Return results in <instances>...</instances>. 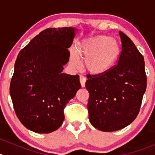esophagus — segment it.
Returning <instances> with one entry per match:
<instances>
[{
    "label": "esophagus",
    "mask_w": 155,
    "mask_h": 155,
    "mask_svg": "<svg viewBox=\"0 0 155 155\" xmlns=\"http://www.w3.org/2000/svg\"><path fill=\"white\" fill-rule=\"evenodd\" d=\"M79 81H80L81 86H82V87H85V82H86V79H85V76H82V75H81V76H79Z\"/></svg>",
    "instance_id": "34e87169"
}]
</instances>
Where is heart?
<instances>
[{"label": "heart", "instance_id": "1", "mask_svg": "<svg viewBox=\"0 0 155 155\" xmlns=\"http://www.w3.org/2000/svg\"><path fill=\"white\" fill-rule=\"evenodd\" d=\"M121 53V48L115 39L106 35L87 37L77 43L76 50L70 51V63L79 67L85 61V68L91 73L103 74L115 64Z\"/></svg>", "mask_w": 155, "mask_h": 155}]
</instances>
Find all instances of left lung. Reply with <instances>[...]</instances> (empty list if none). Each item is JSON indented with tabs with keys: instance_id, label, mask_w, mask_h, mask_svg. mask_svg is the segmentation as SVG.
Here are the masks:
<instances>
[{
	"instance_id": "1",
	"label": "left lung",
	"mask_w": 155,
	"mask_h": 155,
	"mask_svg": "<svg viewBox=\"0 0 155 155\" xmlns=\"http://www.w3.org/2000/svg\"><path fill=\"white\" fill-rule=\"evenodd\" d=\"M121 51L117 64L100 75H87L89 121L105 132L129 125L140 112L147 79L144 58L121 31Z\"/></svg>"
}]
</instances>
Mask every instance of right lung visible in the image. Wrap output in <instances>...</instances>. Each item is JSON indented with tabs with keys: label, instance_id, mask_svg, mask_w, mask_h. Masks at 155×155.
<instances>
[{
	"label": "right lung",
	"instance_id": "right-lung-1",
	"mask_svg": "<svg viewBox=\"0 0 155 155\" xmlns=\"http://www.w3.org/2000/svg\"><path fill=\"white\" fill-rule=\"evenodd\" d=\"M74 28H47L19 51L10 92L17 117L39 134L58 129L64 109L81 87L79 76L62 73L70 58Z\"/></svg>",
	"mask_w": 155,
	"mask_h": 155
}]
</instances>
